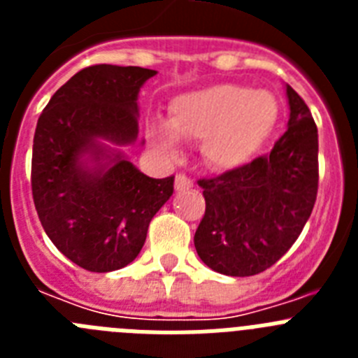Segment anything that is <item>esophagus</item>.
<instances>
[{"label":"esophagus","instance_id":"esophagus-1","mask_svg":"<svg viewBox=\"0 0 358 358\" xmlns=\"http://www.w3.org/2000/svg\"><path fill=\"white\" fill-rule=\"evenodd\" d=\"M194 186V181L189 179L185 173H177L176 176V189L177 192H185V189H189Z\"/></svg>","mask_w":358,"mask_h":358}]
</instances>
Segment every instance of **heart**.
<instances>
[{
	"instance_id": "b5f03b06",
	"label": "heart",
	"mask_w": 358,
	"mask_h": 358,
	"mask_svg": "<svg viewBox=\"0 0 358 358\" xmlns=\"http://www.w3.org/2000/svg\"><path fill=\"white\" fill-rule=\"evenodd\" d=\"M276 98L267 91L236 84H215L177 96L169 124L152 123L150 138L166 156L179 154V141H202V156L218 170L243 164L258 152L274 129Z\"/></svg>"
}]
</instances>
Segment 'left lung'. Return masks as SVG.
I'll list each match as a JSON object with an SVG mask.
<instances>
[{
	"mask_svg": "<svg viewBox=\"0 0 358 358\" xmlns=\"http://www.w3.org/2000/svg\"><path fill=\"white\" fill-rule=\"evenodd\" d=\"M289 129L271 154L199 179L206 211L195 231L201 260L226 276H255L285 255L314 210L319 185L317 127L287 85Z\"/></svg>",
	"mask_w": 358,
	"mask_h": 358,
	"instance_id": "8db88e82",
	"label": "left lung"
}]
</instances>
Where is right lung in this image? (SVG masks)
<instances>
[{
  "mask_svg": "<svg viewBox=\"0 0 358 358\" xmlns=\"http://www.w3.org/2000/svg\"><path fill=\"white\" fill-rule=\"evenodd\" d=\"M140 66L94 64L75 73L37 120L31 195L46 235L78 267L116 271L140 255L152 217L173 194V176L152 179L122 152L138 138V93L154 77ZM96 160L87 167L81 157Z\"/></svg>",
  "mask_w": 358,
  "mask_h": 358,
  "instance_id": "add662e5",
  "label": "right lung"
}]
</instances>
